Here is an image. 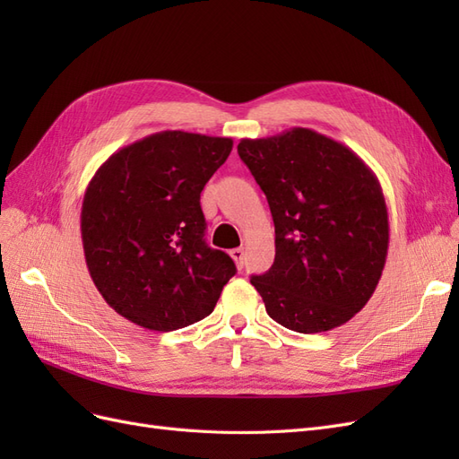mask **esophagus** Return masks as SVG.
<instances>
[{
	"mask_svg": "<svg viewBox=\"0 0 459 459\" xmlns=\"http://www.w3.org/2000/svg\"><path fill=\"white\" fill-rule=\"evenodd\" d=\"M230 256L233 258L235 266H238V268H243V262H245V251H243V247H239V248H233V251H230Z\"/></svg>",
	"mask_w": 459,
	"mask_h": 459,
	"instance_id": "1",
	"label": "esophagus"
}]
</instances>
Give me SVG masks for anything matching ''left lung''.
Instances as JSON below:
<instances>
[{
  "label": "left lung",
  "instance_id": "obj_1",
  "mask_svg": "<svg viewBox=\"0 0 459 459\" xmlns=\"http://www.w3.org/2000/svg\"><path fill=\"white\" fill-rule=\"evenodd\" d=\"M238 152L275 226L272 268L251 277L268 316L299 333L346 324L371 299L386 260L377 176L354 151L308 128L241 140Z\"/></svg>",
  "mask_w": 459,
  "mask_h": 459
}]
</instances>
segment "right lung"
I'll return each mask as SVG.
<instances>
[{
    "label": "right lung",
    "instance_id": "add662e5",
    "mask_svg": "<svg viewBox=\"0 0 459 459\" xmlns=\"http://www.w3.org/2000/svg\"><path fill=\"white\" fill-rule=\"evenodd\" d=\"M231 137L151 134L113 152L82 203L91 280L115 312L151 331L206 317L235 264L204 241L201 191L226 162Z\"/></svg>",
    "mask_w": 459,
    "mask_h": 459
}]
</instances>
